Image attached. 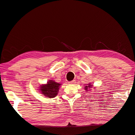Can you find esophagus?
Listing matches in <instances>:
<instances>
[{
  "mask_svg": "<svg viewBox=\"0 0 135 135\" xmlns=\"http://www.w3.org/2000/svg\"><path fill=\"white\" fill-rule=\"evenodd\" d=\"M75 82H76L75 80H73V81H71L68 82V84H74Z\"/></svg>",
  "mask_w": 135,
  "mask_h": 135,
  "instance_id": "esophagus-1",
  "label": "esophagus"
}]
</instances>
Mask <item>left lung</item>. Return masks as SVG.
I'll return each instance as SVG.
<instances>
[{"label": "left lung", "instance_id": "left-lung-1", "mask_svg": "<svg viewBox=\"0 0 135 135\" xmlns=\"http://www.w3.org/2000/svg\"><path fill=\"white\" fill-rule=\"evenodd\" d=\"M90 87H91V85H90V84H88L87 86H85V90H87V91L88 89H89V88H90Z\"/></svg>", "mask_w": 135, "mask_h": 135}]
</instances>
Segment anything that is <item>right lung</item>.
Listing matches in <instances>:
<instances>
[{
  "mask_svg": "<svg viewBox=\"0 0 135 135\" xmlns=\"http://www.w3.org/2000/svg\"><path fill=\"white\" fill-rule=\"evenodd\" d=\"M60 85L59 83L51 80L48 81L46 84L41 85L40 90L41 93L46 96V97L53 98L57 95Z\"/></svg>",
  "mask_w": 135,
  "mask_h": 135,
  "instance_id": "add662e5",
  "label": "right lung"
}]
</instances>
